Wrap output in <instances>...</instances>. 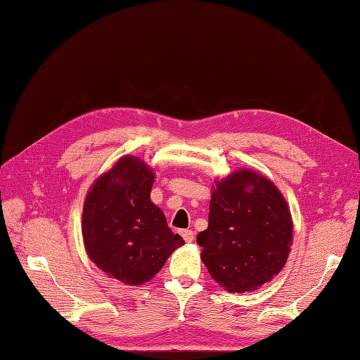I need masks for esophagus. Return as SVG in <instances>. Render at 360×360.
Here are the masks:
<instances>
[{"mask_svg":"<svg viewBox=\"0 0 360 360\" xmlns=\"http://www.w3.org/2000/svg\"><path fill=\"white\" fill-rule=\"evenodd\" d=\"M180 235L183 236V240H185L186 243H192L195 238V233L189 231V229H185V231H180Z\"/></svg>","mask_w":360,"mask_h":360,"instance_id":"esophagus-1","label":"esophagus"}]
</instances>
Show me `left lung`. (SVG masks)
Masks as SVG:
<instances>
[{"label": "left lung", "instance_id": "8db88e82", "mask_svg": "<svg viewBox=\"0 0 360 360\" xmlns=\"http://www.w3.org/2000/svg\"><path fill=\"white\" fill-rule=\"evenodd\" d=\"M197 243L209 275L227 292L257 290L285 266L293 243L290 209L274 181L238 169L215 181L207 229Z\"/></svg>", "mask_w": 360, "mask_h": 360}]
</instances>
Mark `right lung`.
<instances>
[{"label":"right lung","mask_w":360,"mask_h":360,"mask_svg":"<svg viewBox=\"0 0 360 360\" xmlns=\"http://www.w3.org/2000/svg\"><path fill=\"white\" fill-rule=\"evenodd\" d=\"M154 172L124 155L93 183L82 212V236L90 259L110 278L140 285L155 276L183 246L165 214L151 201Z\"/></svg>","instance_id":"obj_1"}]
</instances>
